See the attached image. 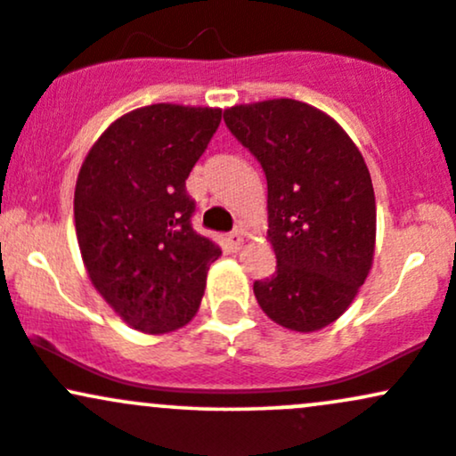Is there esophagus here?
Masks as SVG:
<instances>
[{"mask_svg":"<svg viewBox=\"0 0 456 456\" xmlns=\"http://www.w3.org/2000/svg\"><path fill=\"white\" fill-rule=\"evenodd\" d=\"M228 246L232 248L234 252H237V249L243 246V234L239 232V230H234V232H230V234H228Z\"/></svg>","mask_w":456,"mask_h":456,"instance_id":"1","label":"esophagus"}]
</instances>
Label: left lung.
Returning <instances> with one entry per match:
<instances>
[{
    "label": "left lung",
    "mask_w": 456,
    "mask_h": 456,
    "mask_svg": "<svg viewBox=\"0 0 456 456\" xmlns=\"http://www.w3.org/2000/svg\"><path fill=\"white\" fill-rule=\"evenodd\" d=\"M228 130L267 178L272 278L254 282L267 317L296 332L339 320L374 261L376 200L354 141L332 117L297 100L224 110Z\"/></svg>",
    "instance_id": "obj_1"
}]
</instances>
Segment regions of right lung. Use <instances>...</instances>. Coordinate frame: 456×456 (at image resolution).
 <instances>
[{
    "label": "right lung",
    "mask_w": 456,
    "mask_h": 456,
    "mask_svg": "<svg viewBox=\"0 0 456 456\" xmlns=\"http://www.w3.org/2000/svg\"><path fill=\"white\" fill-rule=\"evenodd\" d=\"M222 121L208 106L151 104L102 132L77 174V246L93 287L148 335L189 324L222 249L191 226V169Z\"/></svg>",
    "instance_id": "right-lung-1"
}]
</instances>
